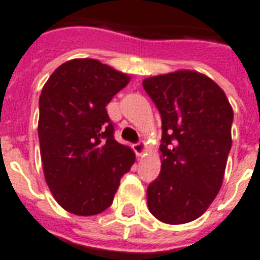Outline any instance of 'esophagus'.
<instances>
[{"label": "esophagus", "instance_id": "1", "mask_svg": "<svg viewBox=\"0 0 260 260\" xmlns=\"http://www.w3.org/2000/svg\"><path fill=\"white\" fill-rule=\"evenodd\" d=\"M134 152L136 153V156H142L143 153L146 152V143L145 142H138L134 145Z\"/></svg>", "mask_w": 260, "mask_h": 260}]
</instances>
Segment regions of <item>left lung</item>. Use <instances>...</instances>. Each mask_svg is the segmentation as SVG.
Returning a JSON list of instances; mask_svg holds the SVG:
<instances>
[{
  "instance_id": "8db88e82",
  "label": "left lung",
  "mask_w": 260,
  "mask_h": 260,
  "mask_svg": "<svg viewBox=\"0 0 260 260\" xmlns=\"http://www.w3.org/2000/svg\"><path fill=\"white\" fill-rule=\"evenodd\" d=\"M161 115V170L147 186V206L167 224L201 217L217 196L231 149L234 113L206 75L177 71L143 80Z\"/></svg>"
}]
</instances>
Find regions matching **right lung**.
I'll list each match as a JSON object with an SVG mask.
<instances>
[{
  "instance_id": "right-lung-1",
  "label": "right lung",
  "mask_w": 260,
  "mask_h": 260,
  "mask_svg": "<svg viewBox=\"0 0 260 260\" xmlns=\"http://www.w3.org/2000/svg\"><path fill=\"white\" fill-rule=\"evenodd\" d=\"M129 76L91 58L67 61L43 87L39 141L54 199L76 216H94L113 203L135 153L114 139L106 106Z\"/></svg>"
}]
</instances>
